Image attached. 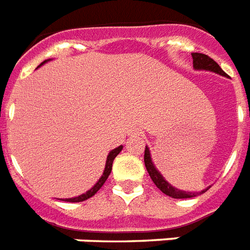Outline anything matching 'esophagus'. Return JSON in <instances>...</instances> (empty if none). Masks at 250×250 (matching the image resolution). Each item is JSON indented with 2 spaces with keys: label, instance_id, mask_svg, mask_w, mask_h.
<instances>
[{
  "label": "esophagus",
  "instance_id": "1",
  "mask_svg": "<svg viewBox=\"0 0 250 250\" xmlns=\"http://www.w3.org/2000/svg\"><path fill=\"white\" fill-rule=\"evenodd\" d=\"M127 135H128V136H140L141 129L137 128V127H131V128L127 131Z\"/></svg>",
  "mask_w": 250,
  "mask_h": 250
}]
</instances>
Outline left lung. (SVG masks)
Returning <instances> with one entry per match:
<instances>
[{"mask_svg": "<svg viewBox=\"0 0 250 250\" xmlns=\"http://www.w3.org/2000/svg\"><path fill=\"white\" fill-rule=\"evenodd\" d=\"M192 58H193V68L196 71H211L215 72L218 75L226 76L227 78V74H226L219 64L215 62L214 60H211L209 56L206 54H202V53H192ZM144 162L145 167L148 170L150 178H152L153 183L156 184L157 188L161 189L165 194L170 196L172 198H190L196 197L198 194H202L204 192L208 190V188L200 190V192H188V190L178 189L167 182L166 179L164 178V175L161 174L160 170L157 168L154 162L152 160V154H150V150H149V146H145V154H144Z\"/></svg>", "mask_w": 250, "mask_h": 250, "instance_id": "left-lung-1", "label": "left lung"}]
</instances>
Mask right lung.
<instances>
[{"mask_svg": "<svg viewBox=\"0 0 250 250\" xmlns=\"http://www.w3.org/2000/svg\"><path fill=\"white\" fill-rule=\"evenodd\" d=\"M49 61H52V60H46L44 61L42 63L40 64V66H37V68L41 67L42 64H45L46 62H49ZM122 149H123V146L122 145H119L118 148L113 149L111 152L107 154V158H106V164H105V170H104V174L101 175V178L98 179L97 183L94 184L92 188H90L89 190H86L85 193L83 194H80V196H78V197H72V198H63L62 201H67V202H82V201H85V200H88V198H90L92 196H94V194L97 193L98 190H100V188H101L102 186H104V183L106 182V179L109 178V175L110 172H111V168H113V162L114 160H115V157L119 154V153L122 152Z\"/></svg>", "mask_w": 250, "mask_h": 250, "instance_id": "right-lung-1", "label": "right lung"}]
</instances>
